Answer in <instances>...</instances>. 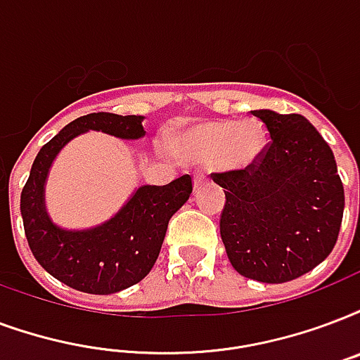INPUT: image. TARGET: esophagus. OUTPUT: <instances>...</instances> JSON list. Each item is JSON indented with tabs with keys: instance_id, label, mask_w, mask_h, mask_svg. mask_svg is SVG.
<instances>
[{
	"instance_id": "34e87169",
	"label": "esophagus",
	"mask_w": 360,
	"mask_h": 360,
	"mask_svg": "<svg viewBox=\"0 0 360 360\" xmlns=\"http://www.w3.org/2000/svg\"><path fill=\"white\" fill-rule=\"evenodd\" d=\"M205 181H207V179H205L204 174H200V172H198V174H194V188H198V186L204 185Z\"/></svg>"
}]
</instances>
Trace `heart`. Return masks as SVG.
Here are the masks:
<instances>
[{
    "instance_id": "heart-1",
    "label": "heart",
    "mask_w": 360,
    "mask_h": 360,
    "mask_svg": "<svg viewBox=\"0 0 360 360\" xmlns=\"http://www.w3.org/2000/svg\"><path fill=\"white\" fill-rule=\"evenodd\" d=\"M177 149L192 160H217L226 169H243L266 149V130L259 120H211L179 137Z\"/></svg>"
}]
</instances>
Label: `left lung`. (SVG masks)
Returning <instances> with one entry per match:
<instances>
[{"mask_svg":"<svg viewBox=\"0 0 360 360\" xmlns=\"http://www.w3.org/2000/svg\"><path fill=\"white\" fill-rule=\"evenodd\" d=\"M251 113L270 134L245 169L213 174L223 186L221 238L230 264L262 283H285L330 255L344 217V185L330 147L302 115Z\"/></svg>","mask_w":360,"mask_h":360,"instance_id":"8db88e82","label":"left lung"}]
</instances>
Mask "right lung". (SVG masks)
<instances>
[{
  "label": "right lung",
  "mask_w": 360,
  "mask_h": 360,
  "mask_svg": "<svg viewBox=\"0 0 360 360\" xmlns=\"http://www.w3.org/2000/svg\"><path fill=\"white\" fill-rule=\"evenodd\" d=\"M96 130L120 137L145 136L139 115L90 113L62 128L37 153L20 194L27 245L52 278L89 295H113L139 283L155 266L168 223L192 192L191 175L168 185L139 186L120 211L100 226L65 230L51 221L45 183L52 162L71 139Z\"/></svg>",
  "instance_id": "1"
}]
</instances>
